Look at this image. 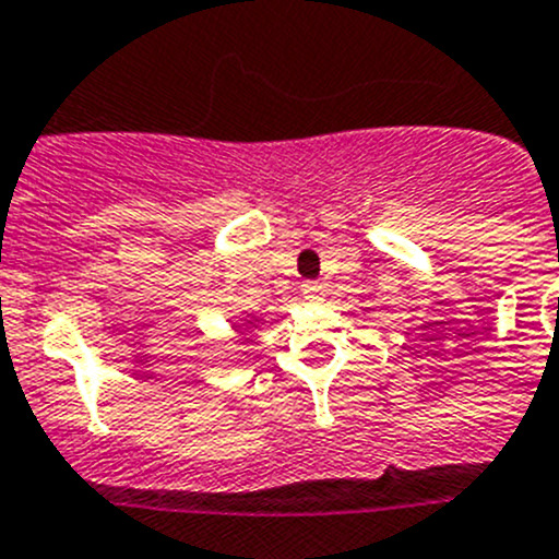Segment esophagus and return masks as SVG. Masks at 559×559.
Masks as SVG:
<instances>
[{
	"label": "esophagus",
	"instance_id": "1",
	"mask_svg": "<svg viewBox=\"0 0 559 559\" xmlns=\"http://www.w3.org/2000/svg\"><path fill=\"white\" fill-rule=\"evenodd\" d=\"M301 296H305L307 301H321V296H324V288H321L319 283H305V285H301Z\"/></svg>",
	"mask_w": 559,
	"mask_h": 559
}]
</instances>
